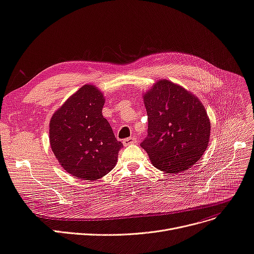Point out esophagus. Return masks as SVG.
I'll use <instances>...</instances> for the list:
<instances>
[{
	"instance_id": "obj_1",
	"label": "esophagus",
	"mask_w": 254,
	"mask_h": 254,
	"mask_svg": "<svg viewBox=\"0 0 254 254\" xmlns=\"http://www.w3.org/2000/svg\"><path fill=\"white\" fill-rule=\"evenodd\" d=\"M138 140L136 137H128L127 139L124 140V144L125 145H129V144H135V143H137Z\"/></svg>"
}]
</instances>
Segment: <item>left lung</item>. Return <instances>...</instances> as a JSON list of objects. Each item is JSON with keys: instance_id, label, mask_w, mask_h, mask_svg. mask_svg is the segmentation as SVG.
Listing matches in <instances>:
<instances>
[{"instance_id": "left-lung-1", "label": "left lung", "mask_w": 254, "mask_h": 254, "mask_svg": "<svg viewBox=\"0 0 254 254\" xmlns=\"http://www.w3.org/2000/svg\"><path fill=\"white\" fill-rule=\"evenodd\" d=\"M148 134L141 143L156 168L178 174L192 168L207 148L211 121L196 95L166 79L143 93Z\"/></svg>"}]
</instances>
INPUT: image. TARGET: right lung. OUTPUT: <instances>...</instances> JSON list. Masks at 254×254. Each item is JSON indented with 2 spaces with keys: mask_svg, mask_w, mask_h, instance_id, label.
I'll return each mask as SVG.
<instances>
[{
  "mask_svg": "<svg viewBox=\"0 0 254 254\" xmlns=\"http://www.w3.org/2000/svg\"><path fill=\"white\" fill-rule=\"evenodd\" d=\"M103 92L86 84L70 95L50 121L51 148L62 168L84 181H95L111 171L123 143L116 140L103 116Z\"/></svg>",
  "mask_w": 254,
  "mask_h": 254,
  "instance_id": "right-lung-1",
  "label": "right lung"
}]
</instances>
